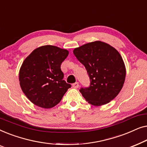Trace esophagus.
Listing matches in <instances>:
<instances>
[{
	"label": "esophagus",
	"mask_w": 147,
	"mask_h": 147,
	"mask_svg": "<svg viewBox=\"0 0 147 147\" xmlns=\"http://www.w3.org/2000/svg\"><path fill=\"white\" fill-rule=\"evenodd\" d=\"M72 86H73V88H78V87H79V83H78V82H76V83L73 84Z\"/></svg>",
	"instance_id": "obj_1"
}]
</instances>
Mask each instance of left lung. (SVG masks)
Instances as JSON below:
<instances>
[{"mask_svg": "<svg viewBox=\"0 0 147 147\" xmlns=\"http://www.w3.org/2000/svg\"><path fill=\"white\" fill-rule=\"evenodd\" d=\"M74 54L85 66L90 78L89 87L80 90L86 101L98 106L116 98L126 77L125 65L117 50L107 43L96 41L76 48Z\"/></svg>", "mask_w": 147, "mask_h": 147, "instance_id": "1", "label": "left lung"}]
</instances>
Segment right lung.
Returning a JSON list of instances; mask_svg holds the SVG:
<instances>
[{"label":"right lung","instance_id":"1","mask_svg":"<svg viewBox=\"0 0 147 147\" xmlns=\"http://www.w3.org/2000/svg\"><path fill=\"white\" fill-rule=\"evenodd\" d=\"M69 51L53 45L34 50L24 60L19 71L20 86L36 106L51 108L61 101L71 85L63 80L61 64Z\"/></svg>","mask_w":147,"mask_h":147}]
</instances>
